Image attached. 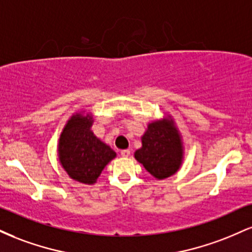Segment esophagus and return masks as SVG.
<instances>
[{
    "label": "esophagus",
    "instance_id": "esophagus-1",
    "mask_svg": "<svg viewBox=\"0 0 252 252\" xmlns=\"http://www.w3.org/2000/svg\"><path fill=\"white\" fill-rule=\"evenodd\" d=\"M130 150L129 149H124V150H122V152H121V155L123 156V158H128V156H130Z\"/></svg>",
    "mask_w": 252,
    "mask_h": 252
}]
</instances>
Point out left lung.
I'll use <instances>...</instances> for the list:
<instances>
[{
  "label": "left lung",
  "mask_w": 252,
  "mask_h": 252,
  "mask_svg": "<svg viewBox=\"0 0 252 252\" xmlns=\"http://www.w3.org/2000/svg\"><path fill=\"white\" fill-rule=\"evenodd\" d=\"M142 147L135 152V158L158 180L178 172L184 160L181 135L170 116L148 124L142 137Z\"/></svg>",
  "instance_id": "1"
}]
</instances>
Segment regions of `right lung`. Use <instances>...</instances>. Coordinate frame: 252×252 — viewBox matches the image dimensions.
<instances>
[{"instance_id": "1", "label": "right lung", "mask_w": 252, "mask_h": 252, "mask_svg": "<svg viewBox=\"0 0 252 252\" xmlns=\"http://www.w3.org/2000/svg\"><path fill=\"white\" fill-rule=\"evenodd\" d=\"M94 117L76 112L63 126L58 144L60 164L68 176L85 185L96 184L98 176L116 153L91 130Z\"/></svg>"}]
</instances>
